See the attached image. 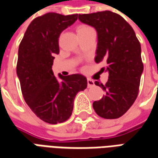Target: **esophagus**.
Here are the masks:
<instances>
[{"label": "esophagus", "mask_w": 158, "mask_h": 158, "mask_svg": "<svg viewBox=\"0 0 158 158\" xmlns=\"http://www.w3.org/2000/svg\"><path fill=\"white\" fill-rule=\"evenodd\" d=\"M87 84H88V87L90 88V87H93V86L95 85V84H94V81L91 80L90 79H87Z\"/></svg>", "instance_id": "obj_1"}]
</instances>
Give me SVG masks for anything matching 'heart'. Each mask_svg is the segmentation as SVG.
Wrapping results in <instances>:
<instances>
[{"label":"heart","instance_id":"1","mask_svg":"<svg viewBox=\"0 0 158 158\" xmlns=\"http://www.w3.org/2000/svg\"><path fill=\"white\" fill-rule=\"evenodd\" d=\"M89 30H93V29L88 25H79L77 28V33L78 34H79V33L87 32V31H89Z\"/></svg>","mask_w":158,"mask_h":158}]
</instances>
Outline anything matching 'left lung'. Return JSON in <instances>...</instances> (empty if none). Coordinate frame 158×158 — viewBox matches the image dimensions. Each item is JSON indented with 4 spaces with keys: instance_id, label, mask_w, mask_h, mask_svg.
<instances>
[{
    "instance_id": "left-lung-1",
    "label": "left lung",
    "mask_w": 158,
    "mask_h": 158,
    "mask_svg": "<svg viewBox=\"0 0 158 158\" xmlns=\"http://www.w3.org/2000/svg\"><path fill=\"white\" fill-rule=\"evenodd\" d=\"M84 23L96 29L98 37L95 62H104L108 73L106 85L96 81L105 91L93 108L103 118H118L130 108L139 93L143 72L140 44L131 26L123 17L111 11L79 14Z\"/></svg>"
}]
</instances>
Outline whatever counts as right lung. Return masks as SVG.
<instances>
[{"label":"right lung","instance_id":"1","mask_svg":"<svg viewBox=\"0 0 158 158\" xmlns=\"http://www.w3.org/2000/svg\"><path fill=\"white\" fill-rule=\"evenodd\" d=\"M78 19V14L48 12L30 23L19 45L17 74L24 101L36 116L51 124L65 122L72 115L77 93L87 87V79L76 73L52 72L59 53V36Z\"/></svg>","mask_w":158,"mask_h":158}]
</instances>
